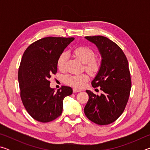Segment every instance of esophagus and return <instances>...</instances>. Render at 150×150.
<instances>
[{"label":"esophagus","mask_w":150,"mask_h":150,"mask_svg":"<svg viewBox=\"0 0 150 150\" xmlns=\"http://www.w3.org/2000/svg\"><path fill=\"white\" fill-rule=\"evenodd\" d=\"M73 93H78V92H80L81 90L78 89V88H73Z\"/></svg>","instance_id":"obj_1"}]
</instances>
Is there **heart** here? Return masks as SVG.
Segmentation results:
<instances>
[{"label": "heart", "mask_w": 150, "mask_h": 150, "mask_svg": "<svg viewBox=\"0 0 150 150\" xmlns=\"http://www.w3.org/2000/svg\"><path fill=\"white\" fill-rule=\"evenodd\" d=\"M75 56L84 63L85 69L91 75H95L98 72L100 68V60L95 58L94 51L87 46H79L73 50ZM69 57L67 52H63L61 54L57 60V66L61 71L65 69V63ZM88 81V76L86 73L80 75H67L65 76V83L75 88H81Z\"/></svg>", "instance_id": "1"}]
</instances>
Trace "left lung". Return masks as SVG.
Returning a JSON list of instances; mask_svg holds the SVG:
<instances>
[{"instance_id": "8db88e82", "label": "left lung", "mask_w": 150, "mask_h": 150, "mask_svg": "<svg viewBox=\"0 0 150 150\" xmlns=\"http://www.w3.org/2000/svg\"><path fill=\"white\" fill-rule=\"evenodd\" d=\"M97 47L101 65L91 82L100 87L103 93L96 95L87 90L88 100L84 108L88 119L99 125H107L117 120L124 110L131 89L128 62L123 51L115 42L102 35L86 36Z\"/></svg>"}]
</instances>
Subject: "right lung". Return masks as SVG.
<instances>
[{
  "label": "right lung",
  "instance_id": "add662e5",
  "mask_svg": "<svg viewBox=\"0 0 150 150\" xmlns=\"http://www.w3.org/2000/svg\"><path fill=\"white\" fill-rule=\"evenodd\" d=\"M74 38L47 37L30 45L22 55L18 70L20 97L35 120L52 121L62 115L63 101L73 93L67 86L55 91L50 78L57 71V60Z\"/></svg>",
  "mask_w": 150,
  "mask_h": 150
}]
</instances>
